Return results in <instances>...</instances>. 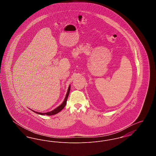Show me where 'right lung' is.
<instances>
[{
  "label": "right lung",
  "mask_w": 156,
  "mask_h": 156,
  "mask_svg": "<svg viewBox=\"0 0 156 156\" xmlns=\"http://www.w3.org/2000/svg\"><path fill=\"white\" fill-rule=\"evenodd\" d=\"M69 91H70V85H69V87H68V90H67L66 96L65 99H64V101H63V102L61 104V105H60L59 106H58L57 108H55V109H54L52 111L48 112H47V113H41V112H37L34 111H33V110H31H31L33 111V112L36 113L37 114H39V115H48V116H51V115H55V114L58 113V112L61 111V110H62V109H64V108L65 107L66 105L67 104V98H68V95H69Z\"/></svg>",
  "instance_id": "obj_1"
}]
</instances>
